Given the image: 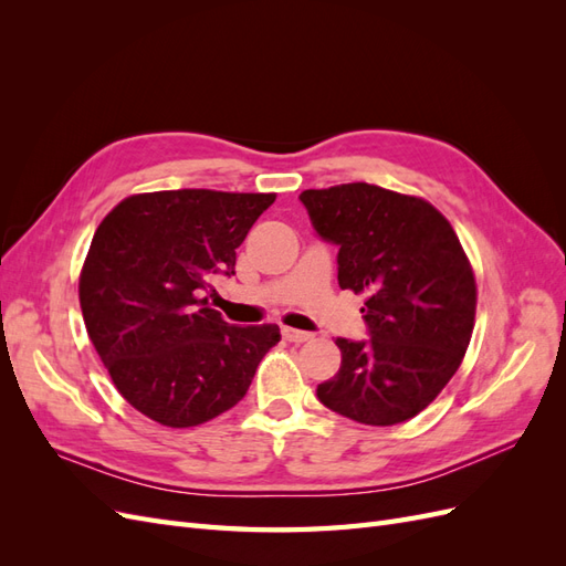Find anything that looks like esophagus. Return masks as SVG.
I'll return each mask as SVG.
<instances>
[{
    "label": "esophagus",
    "mask_w": 566,
    "mask_h": 566,
    "mask_svg": "<svg viewBox=\"0 0 566 566\" xmlns=\"http://www.w3.org/2000/svg\"><path fill=\"white\" fill-rule=\"evenodd\" d=\"M283 337H285L287 342H297V345H300V342H310L314 335H312V333H306V331L287 328V325H285V328H283Z\"/></svg>",
    "instance_id": "1"
}]
</instances>
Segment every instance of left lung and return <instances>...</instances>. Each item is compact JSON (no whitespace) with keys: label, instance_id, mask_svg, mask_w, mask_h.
<instances>
[{"label":"left lung","instance_id":"1","mask_svg":"<svg viewBox=\"0 0 566 566\" xmlns=\"http://www.w3.org/2000/svg\"><path fill=\"white\" fill-rule=\"evenodd\" d=\"M300 200L339 248V287L368 295L370 339H335L342 364L318 401L364 424L410 420L453 378L474 328L476 283L453 227L427 200L364 181Z\"/></svg>","mask_w":566,"mask_h":566}]
</instances>
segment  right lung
Returning <instances> with one entry per match:
<instances>
[{"label": "right lung", "mask_w": 566, "mask_h": 566, "mask_svg": "<svg viewBox=\"0 0 566 566\" xmlns=\"http://www.w3.org/2000/svg\"><path fill=\"white\" fill-rule=\"evenodd\" d=\"M276 193L181 188L129 196L101 221L80 273L84 325L123 397L165 427H196L245 397L279 325L210 310L214 276Z\"/></svg>", "instance_id": "right-lung-1"}]
</instances>
